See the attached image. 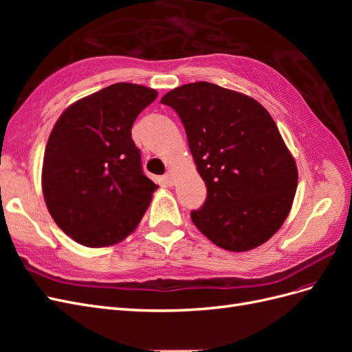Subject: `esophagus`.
Listing matches in <instances>:
<instances>
[{
	"label": "esophagus",
	"instance_id": "1",
	"mask_svg": "<svg viewBox=\"0 0 352 352\" xmlns=\"http://www.w3.org/2000/svg\"><path fill=\"white\" fill-rule=\"evenodd\" d=\"M163 179H164V182H166L167 185L172 186L173 182H175V177H173V172H172V170H168V172L164 175Z\"/></svg>",
	"mask_w": 352,
	"mask_h": 352
}]
</instances>
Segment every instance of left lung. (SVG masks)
Returning <instances> with one entry per match:
<instances>
[{"label": "left lung", "instance_id": "8db88e82", "mask_svg": "<svg viewBox=\"0 0 352 352\" xmlns=\"http://www.w3.org/2000/svg\"><path fill=\"white\" fill-rule=\"evenodd\" d=\"M162 102L182 120L207 198L190 219L212 243L250 251L280 229L298 170L269 111L254 98L208 82L182 85Z\"/></svg>", "mask_w": 352, "mask_h": 352}]
</instances>
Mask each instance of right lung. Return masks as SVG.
Segmentation results:
<instances>
[{"label":"right lung","instance_id":"right-lung-1","mask_svg":"<svg viewBox=\"0 0 352 352\" xmlns=\"http://www.w3.org/2000/svg\"><path fill=\"white\" fill-rule=\"evenodd\" d=\"M157 91L114 83L63 111L48 138L42 192L51 217L73 241L110 247L140 225L158 188L142 172L132 124Z\"/></svg>","mask_w":352,"mask_h":352}]
</instances>
